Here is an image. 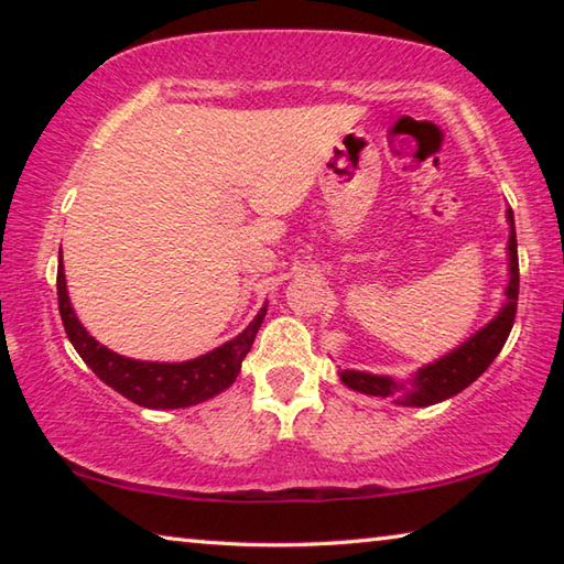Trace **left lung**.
<instances>
[{"instance_id":"obj_1","label":"left lung","mask_w":564,"mask_h":564,"mask_svg":"<svg viewBox=\"0 0 564 564\" xmlns=\"http://www.w3.org/2000/svg\"><path fill=\"white\" fill-rule=\"evenodd\" d=\"M510 224V238H508V289H505V303L490 323H485L480 330H475L470 338L460 346L445 352L443 358H437L427 366L417 368L408 380H395L390 376H376L366 373V370H340L343 386L356 390L362 395H376V398H394L398 405L408 408H427L443 400L453 398L465 390L473 380L480 378L485 370L490 368V362L498 358L505 340H508L514 313H518V291H520V265H518V238H514V216L512 208L505 212Z\"/></svg>"}]
</instances>
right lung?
Here are the masks:
<instances>
[{"instance_id": "obj_1", "label": "right lung", "mask_w": 564, "mask_h": 564, "mask_svg": "<svg viewBox=\"0 0 564 564\" xmlns=\"http://www.w3.org/2000/svg\"><path fill=\"white\" fill-rule=\"evenodd\" d=\"M56 295H59V313L66 330V338L72 340L74 350L82 360L97 373L104 383L117 390L131 403L151 410H174L188 408L204 400L224 393L228 386H234L236 376L241 373V362L246 352L251 350L256 333L265 318V308L256 313V318L248 323L243 333L226 340L224 346L204 352V356L181 360V362H159V360H137L119 356L107 346L89 336V330L82 326L72 308L69 291H66V275L62 263L59 248V271H56Z\"/></svg>"}]
</instances>
